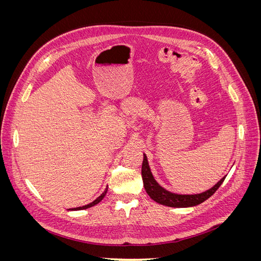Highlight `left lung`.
I'll list each match as a JSON object with an SVG mask.
<instances>
[{
    "mask_svg": "<svg viewBox=\"0 0 261 261\" xmlns=\"http://www.w3.org/2000/svg\"><path fill=\"white\" fill-rule=\"evenodd\" d=\"M141 176H143L144 186L147 194L151 197L154 201H156L158 203L164 204V206L174 207V208L193 207L203 202L217 192V189L221 186V184H222L223 180L225 179V176L222 177L212 188L208 189V191L203 192L201 194H196V195L173 194L165 191L164 188H162L154 180L151 174V171H150L146 154H144L143 167H141Z\"/></svg>",
    "mask_w": 261,
    "mask_h": 261,
    "instance_id": "obj_1",
    "label": "left lung"
}]
</instances>
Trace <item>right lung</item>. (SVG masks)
<instances>
[{
	"mask_svg": "<svg viewBox=\"0 0 261 261\" xmlns=\"http://www.w3.org/2000/svg\"><path fill=\"white\" fill-rule=\"evenodd\" d=\"M107 192H108V187L106 188V191L101 194V196H99L98 198L94 200V201H92V202H90L89 204H86V206H83V207H78V208H74V209H72V210H83V209H87V208H90V207H92V206H94V204H97V203H99L102 199H103V197L106 196V194H107Z\"/></svg>",
	"mask_w": 261,
	"mask_h": 261,
	"instance_id": "add662e5",
	"label": "right lung"
}]
</instances>
